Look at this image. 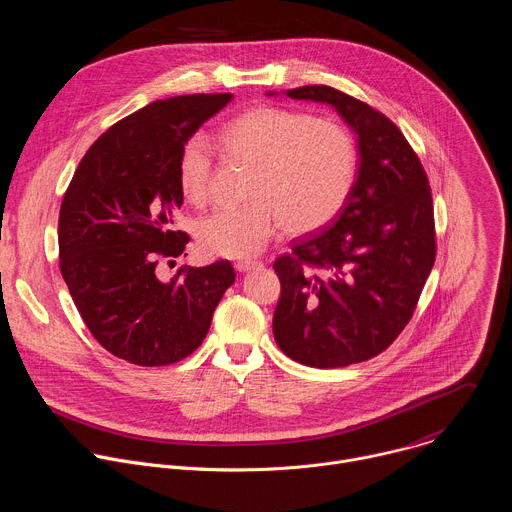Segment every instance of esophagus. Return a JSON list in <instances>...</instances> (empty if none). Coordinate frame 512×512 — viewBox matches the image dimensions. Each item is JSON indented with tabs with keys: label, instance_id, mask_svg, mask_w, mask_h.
Here are the masks:
<instances>
[{
	"label": "esophagus",
	"instance_id": "1",
	"mask_svg": "<svg viewBox=\"0 0 512 512\" xmlns=\"http://www.w3.org/2000/svg\"><path fill=\"white\" fill-rule=\"evenodd\" d=\"M261 265H263L261 261H251V259H245V261H237V263H235L237 271H241V273H247V271H251V269H257V267H261Z\"/></svg>",
	"mask_w": 512,
	"mask_h": 512
}]
</instances>
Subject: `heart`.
<instances>
[{"instance_id": "1", "label": "heart", "mask_w": 512, "mask_h": 512, "mask_svg": "<svg viewBox=\"0 0 512 512\" xmlns=\"http://www.w3.org/2000/svg\"><path fill=\"white\" fill-rule=\"evenodd\" d=\"M229 158L255 168L249 202L216 208L196 221L200 249L212 257L257 255L279 225L289 233H312L344 206L354 174V141L340 125L277 107H259L227 123L216 137ZM212 152L202 135L186 141L178 180L186 200L208 194Z\"/></svg>"}]
</instances>
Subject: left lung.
I'll return each mask as SVG.
<instances>
[{"instance_id": "left-lung-1", "label": "left lung", "mask_w": 512, "mask_h": 512, "mask_svg": "<svg viewBox=\"0 0 512 512\" xmlns=\"http://www.w3.org/2000/svg\"><path fill=\"white\" fill-rule=\"evenodd\" d=\"M283 95L332 107L356 135L358 170L334 221L273 263V336L306 367H348L381 354L413 316L435 261L431 190L411 145L377 109L324 85Z\"/></svg>"}]
</instances>
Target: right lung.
Returning a JSON list of instances; mask_svg holds the SVG:
<instances>
[{"mask_svg": "<svg viewBox=\"0 0 512 512\" xmlns=\"http://www.w3.org/2000/svg\"><path fill=\"white\" fill-rule=\"evenodd\" d=\"M231 93L154 101L109 127L81 160L58 218L60 271L97 342L139 367L192 354L235 283L229 261L158 277L190 241L174 231L180 154Z\"/></svg>", "mask_w": 512, "mask_h": 512, "instance_id": "obj_1", "label": "right lung"}]
</instances>
